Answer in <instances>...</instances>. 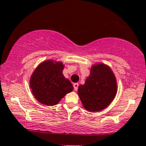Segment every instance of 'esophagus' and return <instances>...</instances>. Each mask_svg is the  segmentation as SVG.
I'll list each match as a JSON object with an SVG mask.
<instances>
[{
	"label": "esophagus",
	"instance_id": "34e87169",
	"mask_svg": "<svg viewBox=\"0 0 146 146\" xmlns=\"http://www.w3.org/2000/svg\"><path fill=\"white\" fill-rule=\"evenodd\" d=\"M78 83H74L73 84V87H74V90H77L78 88Z\"/></svg>",
	"mask_w": 146,
	"mask_h": 146
}]
</instances>
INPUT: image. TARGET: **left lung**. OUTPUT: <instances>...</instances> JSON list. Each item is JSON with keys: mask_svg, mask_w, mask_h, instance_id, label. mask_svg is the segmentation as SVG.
I'll use <instances>...</instances> for the list:
<instances>
[{"mask_svg": "<svg viewBox=\"0 0 146 146\" xmlns=\"http://www.w3.org/2000/svg\"><path fill=\"white\" fill-rule=\"evenodd\" d=\"M117 92L115 76L108 65L98 63L92 66L84 85H79L78 94L86 110L98 112L105 109Z\"/></svg>", "mask_w": 146, "mask_h": 146, "instance_id": "obj_1", "label": "left lung"}]
</instances>
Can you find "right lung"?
Segmentation results:
<instances>
[{
    "label": "right lung",
    "mask_w": 146,
    "mask_h": 146,
    "mask_svg": "<svg viewBox=\"0 0 146 146\" xmlns=\"http://www.w3.org/2000/svg\"><path fill=\"white\" fill-rule=\"evenodd\" d=\"M64 65L61 61L47 59L41 62L32 73L29 80L31 92L40 104L54 106L71 92L73 87L64 77Z\"/></svg>",
    "instance_id": "add662e5"
}]
</instances>
